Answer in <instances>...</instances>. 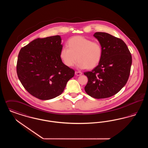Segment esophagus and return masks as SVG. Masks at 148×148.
Returning a JSON list of instances; mask_svg holds the SVG:
<instances>
[{
  "instance_id": "obj_1",
  "label": "esophagus",
  "mask_w": 148,
  "mask_h": 148,
  "mask_svg": "<svg viewBox=\"0 0 148 148\" xmlns=\"http://www.w3.org/2000/svg\"><path fill=\"white\" fill-rule=\"evenodd\" d=\"M75 75H76L79 76V75H81L82 74V72H80V71H76L75 72Z\"/></svg>"
}]
</instances>
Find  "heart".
<instances>
[{"label":"heart","instance_id":"obj_1","mask_svg":"<svg viewBox=\"0 0 148 148\" xmlns=\"http://www.w3.org/2000/svg\"><path fill=\"white\" fill-rule=\"evenodd\" d=\"M68 47L62 48L60 58L65 65L72 67L76 63L80 69H92L100 63L103 56V48L98 42L82 36L71 38L68 41Z\"/></svg>","mask_w":148,"mask_h":148}]
</instances>
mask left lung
I'll return each mask as SVG.
<instances>
[{
  "label": "left lung",
  "mask_w": 148,
  "mask_h": 148,
  "mask_svg": "<svg viewBox=\"0 0 148 148\" xmlns=\"http://www.w3.org/2000/svg\"><path fill=\"white\" fill-rule=\"evenodd\" d=\"M94 36L103 48L101 60L94 69L84 73L88 79L85 92L95 99H104L118 93L129 77L132 57L121 39L104 32Z\"/></svg>",
  "instance_id": "left-lung-1"
}]
</instances>
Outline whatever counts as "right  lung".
I'll return each instance as SVG.
<instances>
[{"instance_id": "1", "label": "right lung", "mask_w": 148, "mask_h": 148, "mask_svg": "<svg viewBox=\"0 0 148 148\" xmlns=\"http://www.w3.org/2000/svg\"><path fill=\"white\" fill-rule=\"evenodd\" d=\"M61 38L55 35L37 38L22 48L18 54L16 73L29 94L40 100L60 95L75 71L60 58Z\"/></svg>"}]
</instances>
